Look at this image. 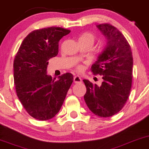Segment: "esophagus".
I'll return each instance as SVG.
<instances>
[{
  "label": "esophagus",
  "instance_id": "obj_1",
  "mask_svg": "<svg viewBox=\"0 0 149 149\" xmlns=\"http://www.w3.org/2000/svg\"><path fill=\"white\" fill-rule=\"evenodd\" d=\"M73 81L76 84H79V83H82V79L79 76H76L73 78Z\"/></svg>",
  "mask_w": 149,
  "mask_h": 149
}]
</instances>
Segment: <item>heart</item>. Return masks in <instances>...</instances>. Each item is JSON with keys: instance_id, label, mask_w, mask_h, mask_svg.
I'll return each instance as SVG.
<instances>
[{"instance_id": "heart-1", "label": "heart", "mask_w": 149, "mask_h": 149, "mask_svg": "<svg viewBox=\"0 0 149 149\" xmlns=\"http://www.w3.org/2000/svg\"><path fill=\"white\" fill-rule=\"evenodd\" d=\"M79 42H86L90 43L91 45H93V43L95 42V37L94 35H93L92 33H84L79 37ZM83 69V67L81 65L77 67V70L78 71H81Z\"/></svg>"}]
</instances>
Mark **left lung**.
Here are the masks:
<instances>
[{
    "mask_svg": "<svg viewBox=\"0 0 149 149\" xmlns=\"http://www.w3.org/2000/svg\"><path fill=\"white\" fill-rule=\"evenodd\" d=\"M106 37L107 45L91 67L95 75L102 76L101 86L83 80L86 87L84 98L88 108L100 117H110L125 104L132 83L133 56L127 40L110 24L97 26Z\"/></svg>",
    "mask_w": 149,
    "mask_h": 149,
    "instance_id": "obj_1",
    "label": "left lung"
}]
</instances>
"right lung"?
Instances as JSON below:
<instances>
[{"mask_svg": "<svg viewBox=\"0 0 149 149\" xmlns=\"http://www.w3.org/2000/svg\"><path fill=\"white\" fill-rule=\"evenodd\" d=\"M71 31L52 26L30 33L19 47L13 61L17 96L32 117L47 120L61 110L73 80L66 73L58 80L47 75L49 59L58 53V42Z\"/></svg>", "mask_w": 149, "mask_h": 149, "instance_id": "1", "label": "right lung"}]
</instances>
